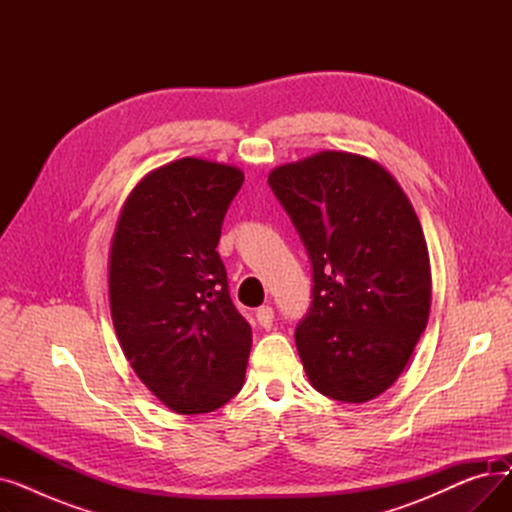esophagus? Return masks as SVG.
<instances>
[{"instance_id":"34e87169","label":"esophagus","mask_w":512,"mask_h":512,"mask_svg":"<svg viewBox=\"0 0 512 512\" xmlns=\"http://www.w3.org/2000/svg\"><path fill=\"white\" fill-rule=\"evenodd\" d=\"M255 317H257V324L261 326V328H272V324H274V309L272 307H267V305H263V307H259L257 309V313H255Z\"/></svg>"}]
</instances>
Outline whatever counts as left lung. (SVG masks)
Here are the masks:
<instances>
[{
	"instance_id": "1",
	"label": "left lung",
	"mask_w": 512,
	"mask_h": 512,
	"mask_svg": "<svg viewBox=\"0 0 512 512\" xmlns=\"http://www.w3.org/2000/svg\"><path fill=\"white\" fill-rule=\"evenodd\" d=\"M313 267V301L294 338L311 386L367 402L407 367L432 305L417 213L375 159L319 151L267 176Z\"/></svg>"
}]
</instances>
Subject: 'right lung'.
I'll return each instance as SVG.
<instances>
[{"label":"right lung","mask_w":512,"mask_h":512,"mask_svg":"<svg viewBox=\"0 0 512 512\" xmlns=\"http://www.w3.org/2000/svg\"><path fill=\"white\" fill-rule=\"evenodd\" d=\"M245 174L182 157L139 180L110 247V311L139 380L168 409H220L245 382L253 334L215 251Z\"/></svg>","instance_id":"1"}]
</instances>
